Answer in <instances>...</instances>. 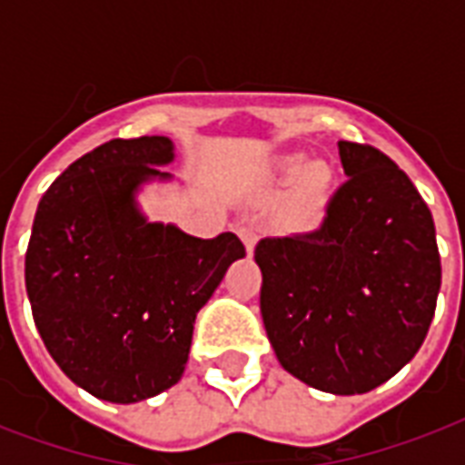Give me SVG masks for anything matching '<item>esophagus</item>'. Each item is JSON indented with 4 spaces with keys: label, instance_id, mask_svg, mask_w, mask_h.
Instances as JSON below:
<instances>
[{
    "label": "esophagus",
    "instance_id": "34e87169",
    "mask_svg": "<svg viewBox=\"0 0 465 465\" xmlns=\"http://www.w3.org/2000/svg\"><path fill=\"white\" fill-rule=\"evenodd\" d=\"M239 236H241V241H243V246H246V253L248 255L253 253L255 243H258V233H255L253 229H248V226H241Z\"/></svg>",
    "mask_w": 465,
    "mask_h": 465
}]
</instances>
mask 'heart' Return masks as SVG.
Here are the masks:
<instances>
[{
  "label": "heart",
  "mask_w": 465,
  "mask_h": 465,
  "mask_svg": "<svg viewBox=\"0 0 465 465\" xmlns=\"http://www.w3.org/2000/svg\"><path fill=\"white\" fill-rule=\"evenodd\" d=\"M280 175H282V183L299 181L290 204L292 222L297 226L316 224L318 219L323 217L325 193H328V183H331L328 171L323 166H309V159L297 154L282 161Z\"/></svg>",
  "instance_id": "1"
}]
</instances>
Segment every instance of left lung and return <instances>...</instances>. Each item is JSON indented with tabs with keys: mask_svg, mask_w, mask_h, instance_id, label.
Returning a JSON list of instances; mask_svg holds the SVG:
<instances>
[{
	"mask_svg": "<svg viewBox=\"0 0 465 465\" xmlns=\"http://www.w3.org/2000/svg\"><path fill=\"white\" fill-rule=\"evenodd\" d=\"M347 181L316 232L262 239L261 313L277 360L311 389L354 396L415 357L441 261L432 212L379 149L338 142Z\"/></svg>",
	"mask_w": 465,
	"mask_h": 465,
	"instance_id": "obj_1",
	"label": "left lung"
}]
</instances>
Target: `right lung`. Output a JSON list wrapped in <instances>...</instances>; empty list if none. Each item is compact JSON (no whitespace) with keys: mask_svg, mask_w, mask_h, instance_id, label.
Wrapping results in <instances>:
<instances>
[{"mask_svg":"<svg viewBox=\"0 0 465 465\" xmlns=\"http://www.w3.org/2000/svg\"><path fill=\"white\" fill-rule=\"evenodd\" d=\"M168 137L111 140L45 190L25 251V292L47 352L111 403L181 381L197 311L246 255L232 232L195 239L149 222L137 190L171 181Z\"/></svg>","mask_w":465,"mask_h":465,"instance_id":"right-lung-1","label":"right lung"}]
</instances>
